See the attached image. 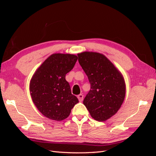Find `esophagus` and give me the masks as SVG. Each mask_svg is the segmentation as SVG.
<instances>
[{"label":"esophagus","mask_w":156,"mask_h":156,"mask_svg":"<svg viewBox=\"0 0 156 156\" xmlns=\"http://www.w3.org/2000/svg\"><path fill=\"white\" fill-rule=\"evenodd\" d=\"M77 98L79 101H83V94H79V95L77 96Z\"/></svg>","instance_id":"esophagus-1"}]
</instances>
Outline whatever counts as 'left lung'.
<instances>
[{
  "mask_svg": "<svg viewBox=\"0 0 156 156\" xmlns=\"http://www.w3.org/2000/svg\"><path fill=\"white\" fill-rule=\"evenodd\" d=\"M77 55L79 64L90 83L83 104L94 120L106 121L116 114L124 102L126 84L123 75L104 55L85 51Z\"/></svg>",
  "mask_w": 156,
  "mask_h": 156,
  "instance_id": "left-lung-1",
  "label": "left lung"
}]
</instances>
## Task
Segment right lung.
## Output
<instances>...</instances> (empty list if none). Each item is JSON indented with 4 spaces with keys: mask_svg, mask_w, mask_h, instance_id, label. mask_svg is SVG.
I'll list each match as a JSON object with an SVG mask.
<instances>
[{
    "mask_svg": "<svg viewBox=\"0 0 156 156\" xmlns=\"http://www.w3.org/2000/svg\"><path fill=\"white\" fill-rule=\"evenodd\" d=\"M77 58V56L72 54H53L32 75L29 88L32 101L49 119H66L79 102L66 80V75L73 69Z\"/></svg>",
    "mask_w": 156,
    "mask_h": 156,
    "instance_id": "obj_1",
    "label": "right lung"
}]
</instances>
